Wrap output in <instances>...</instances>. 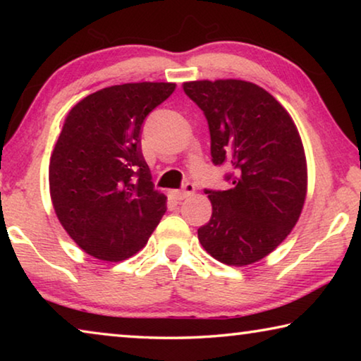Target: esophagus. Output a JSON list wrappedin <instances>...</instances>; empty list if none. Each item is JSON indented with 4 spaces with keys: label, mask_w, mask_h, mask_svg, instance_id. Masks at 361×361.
Here are the masks:
<instances>
[{
    "label": "esophagus",
    "mask_w": 361,
    "mask_h": 361,
    "mask_svg": "<svg viewBox=\"0 0 361 361\" xmlns=\"http://www.w3.org/2000/svg\"><path fill=\"white\" fill-rule=\"evenodd\" d=\"M192 192H194V186L191 185V183H186L185 188L180 189V191H172V195L176 200H183V199L189 197Z\"/></svg>",
    "instance_id": "34e87169"
}]
</instances>
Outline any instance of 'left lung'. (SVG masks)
I'll list each match as a JSON object with an SVG mask.
<instances>
[{"label": "left lung", "mask_w": 361, "mask_h": 361, "mask_svg": "<svg viewBox=\"0 0 361 361\" xmlns=\"http://www.w3.org/2000/svg\"><path fill=\"white\" fill-rule=\"evenodd\" d=\"M205 113L213 162L232 169L228 191H207L210 221L200 245L228 266L266 258L295 228L307 195V162L290 113L258 84L202 79L183 84Z\"/></svg>", "instance_id": "1"}]
</instances>
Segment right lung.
<instances>
[{"mask_svg": "<svg viewBox=\"0 0 361 361\" xmlns=\"http://www.w3.org/2000/svg\"><path fill=\"white\" fill-rule=\"evenodd\" d=\"M175 87L111 85L66 114L49 162V191L60 224L97 259L118 262L138 253L167 210L140 149V129Z\"/></svg>", "mask_w": 361, "mask_h": 361, "instance_id": "1", "label": "right lung"}]
</instances>
